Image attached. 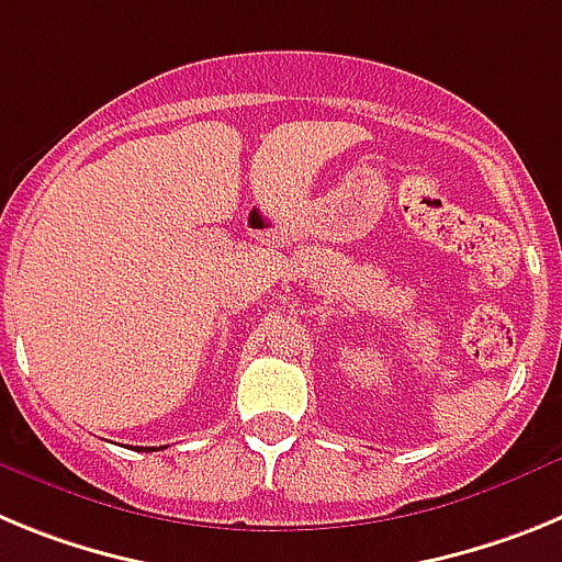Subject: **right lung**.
Wrapping results in <instances>:
<instances>
[{
	"mask_svg": "<svg viewBox=\"0 0 562 562\" xmlns=\"http://www.w3.org/2000/svg\"><path fill=\"white\" fill-rule=\"evenodd\" d=\"M148 450H151V448H148ZM151 453H154V450H151Z\"/></svg>",
	"mask_w": 562,
	"mask_h": 562,
	"instance_id": "add662e5",
	"label": "right lung"
}]
</instances>
